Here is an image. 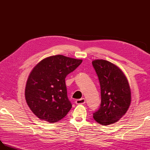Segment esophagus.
<instances>
[{
  "mask_svg": "<svg viewBox=\"0 0 150 150\" xmlns=\"http://www.w3.org/2000/svg\"><path fill=\"white\" fill-rule=\"evenodd\" d=\"M85 103H86V100L84 98H80V99H77L75 101V103L77 104H84Z\"/></svg>",
  "mask_w": 150,
  "mask_h": 150,
  "instance_id": "esophagus-1",
  "label": "esophagus"
}]
</instances>
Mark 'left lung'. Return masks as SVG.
I'll return each instance as SVG.
<instances>
[{
	"label": "left lung",
	"mask_w": 150,
	"mask_h": 150,
	"mask_svg": "<svg viewBox=\"0 0 150 150\" xmlns=\"http://www.w3.org/2000/svg\"><path fill=\"white\" fill-rule=\"evenodd\" d=\"M92 65L100 86L101 103L93 113V119L101 125L117 122L128 111L131 103V90L128 80L116 65L103 59L95 60Z\"/></svg>",
	"instance_id": "left-lung-1"
}]
</instances>
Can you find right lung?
<instances>
[{
	"instance_id": "right-lung-1",
	"label": "right lung",
	"mask_w": 150,
	"mask_h": 150,
	"mask_svg": "<svg viewBox=\"0 0 150 150\" xmlns=\"http://www.w3.org/2000/svg\"><path fill=\"white\" fill-rule=\"evenodd\" d=\"M82 62L57 55L47 57L34 67L26 82L25 97L30 110L40 120L58 122L71 110L65 79Z\"/></svg>"
}]
</instances>
